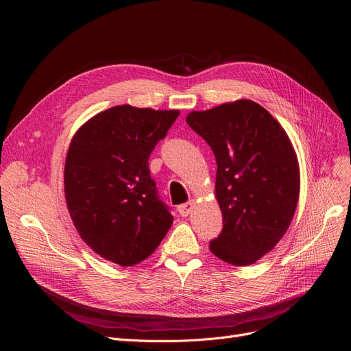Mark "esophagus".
Segmentation results:
<instances>
[{
  "mask_svg": "<svg viewBox=\"0 0 351 351\" xmlns=\"http://www.w3.org/2000/svg\"><path fill=\"white\" fill-rule=\"evenodd\" d=\"M193 206H195V202H193V200H189V202H186V204L179 205V206H178V212L180 213V216L186 217V216L192 212Z\"/></svg>",
  "mask_w": 351,
  "mask_h": 351,
  "instance_id": "1",
  "label": "esophagus"
}]
</instances>
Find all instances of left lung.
Instances as JSON below:
<instances>
[{
	"instance_id": "1",
	"label": "left lung",
	"mask_w": 351,
	"mask_h": 351,
	"mask_svg": "<svg viewBox=\"0 0 351 351\" xmlns=\"http://www.w3.org/2000/svg\"><path fill=\"white\" fill-rule=\"evenodd\" d=\"M188 125L216 158V197L223 228L210 252L229 265L247 266L286 233L298 206L296 154L280 123L249 99L191 112Z\"/></svg>"
}]
</instances>
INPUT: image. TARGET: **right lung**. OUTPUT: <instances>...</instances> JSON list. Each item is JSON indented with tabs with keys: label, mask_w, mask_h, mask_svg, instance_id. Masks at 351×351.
<instances>
[{
	"label": "right lung",
	"mask_w": 351,
	"mask_h": 351,
	"mask_svg": "<svg viewBox=\"0 0 351 351\" xmlns=\"http://www.w3.org/2000/svg\"><path fill=\"white\" fill-rule=\"evenodd\" d=\"M178 117L179 110L112 106L82 125L69 145L64 183L71 219L109 262L145 261L172 226L147 160Z\"/></svg>",
	"instance_id": "obj_1"
}]
</instances>
